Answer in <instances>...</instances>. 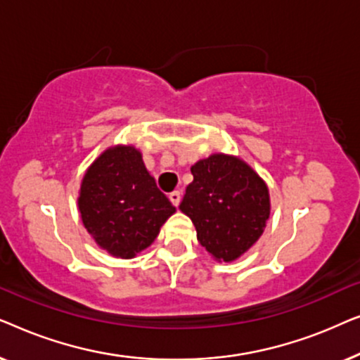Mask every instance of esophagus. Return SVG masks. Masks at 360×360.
Wrapping results in <instances>:
<instances>
[{
	"instance_id": "34e87169",
	"label": "esophagus",
	"mask_w": 360,
	"mask_h": 360,
	"mask_svg": "<svg viewBox=\"0 0 360 360\" xmlns=\"http://www.w3.org/2000/svg\"><path fill=\"white\" fill-rule=\"evenodd\" d=\"M169 198L172 201V205L179 206L180 205V200H181V193H180L179 190H175V191H172V193H169Z\"/></svg>"
}]
</instances>
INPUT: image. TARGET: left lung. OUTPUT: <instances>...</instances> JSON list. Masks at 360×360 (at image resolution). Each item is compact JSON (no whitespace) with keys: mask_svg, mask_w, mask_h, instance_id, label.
I'll return each mask as SVG.
<instances>
[{"mask_svg":"<svg viewBox=\"0 0 360 360\" xmlns=\"http://www.w3.org/2000/svg\"><path fill=\"white\" fill-rule=\"evenodd\" d=\"M180 211L195 224L196 238L218 262H233L262 236L270 216L269 186L248 162L211 154L191 165Z\"/></svg>","mask_w":360,"mask_h":360,"instance_id":"8db88e82","label":"left lung"}]
</instances>
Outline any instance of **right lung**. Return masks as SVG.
<instances>
[{
	"label": "right lung",
	"mask_w": 360,
	"mask_h": 360,
	"mask_svg": "<svg viewBox=\"0 0 360 360\" xmlns=\"http://www.w3.org/2000/svg\"><path fill=\"white\" fill-rule=\"evenodd\" d=\"M78 211L98 248L132 259L149 248L175 206L157 188L134 146H112L88 167Z\"/></svg>",
	"instance_id": "obj_1"
}]
</instances>
